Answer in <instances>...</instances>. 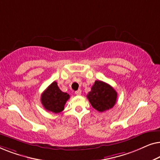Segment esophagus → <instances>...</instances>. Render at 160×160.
Returning a JSON list of instances; mask_svg holds the SVG:
<instances>
[{"label": "esophagus", "mask_w": 160, "mask_h": 160, "mask_svg": "<svg viewBox=\"0 0 160 160\" xmlns=\"http://www.w3.org/2000/svg\"><path fill=\"white\" fill-rule=\"evenodd\" d=\"M75 94L76 95H80L81 94H82V90H81V89H78L77 91L75 92Z\"/></svg>", "instance_id": "34e87169"}]
</instances>
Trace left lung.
I'll use <instances>...</instances> for the list:
<instances>
[{"mask_svg":"<svg viewBox=\"0 0 160 160\" xmlns=\"http://www.w3.org/2000/svg\"><path fill=\"white\" fill-rule=\"evenodd\" d=\"M87 97L94 108L103 112L114 106L117 93L111 85L98 80L95 81Z\"/></svg>","mask_w":160,"mask_h":160,"instance_id":"1","label":"left lung"}]
</instances>
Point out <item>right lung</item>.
<instances>
[{"instance_id": "add662e5", "label": "right lung", "mask_w": 160, "mask_h": 160, "mask_svg": "<svg viewBox=\"0 0 160 160\" xmlns=\"http://www.w3.org/2000/svg\"><path fill=\"white\" fill-rule=\"evenodd\" d=\"M70 95L60 89L58 83L52 82L41 94V101L46 110L58 113L64 110V106Z\"/></svg>"}]
</instances>
